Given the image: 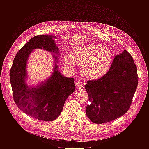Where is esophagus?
Segmentation results:
<instances>
[{
    "instance_id": "esophagus-1",
    "label": "esophagus",
    "mask_w": 149,
    "mask_h": 149,
    "mask_svg": "<svg viewBox=\"0 0 149 149\" xmlns=\"http://www.w3.org/2000/svg\"><path fill=\"white\" fill-rule=\"evenodd\" d=\"M75 85H76V87L78 88V89H81L83 86V83L81 81H75Z\"/></svg>"
}]
</instances>
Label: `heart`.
I'll use <instances>...</instances> for the list:
<instances>
[{"label":"heart","mask_w":149,"mask_h":149,"mask_svg":"<svg viewBox=\"0 0 149 149\" xmlns=\"http://www.w3.org/2000/svg\"><path fill=\"white\" fill-rule=\"evenodd\" d=\"M112 61L109 49L96 44L77 47L71 51L70 55L65 57V65L75 69L76 63L81 65L82 73L91 79H99L106 74Z\"/></svg>","instance_id":"heart-1"}]
</instances>
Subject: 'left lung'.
<instances>
[{
    "label": "left lung",
    "instance_id": "obj_1",
    "mask_svg": "<svg viewBox=\"0 0 149 149\" xmlns=\"http://www.w3.org/2000/svg\"><path fill=\"white\" fill-rule=\"evenodd\" d=\"M138 84L137 66L126 50L116 55L109 70L85 85L89 104L86 115L93 123L104 124L124 115L131 104Z\"/></svg>",
    "mask_w": 149,
    "mask_h": 149
}]
</instances>
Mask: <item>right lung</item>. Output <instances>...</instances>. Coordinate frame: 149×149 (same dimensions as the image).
<instances>
[{
    "label": "right lung",
    "mask_w": 149,
    "mask_h": 149,
    "mask_svg": "<svg viewBox=\"0 0 149 149\" xmlns=\"http://www.w3.org/2000/svg\"><path fill=\"white\" fill-rule=\"evenodd\" d=\"M54 38L56 36H35L18 52L10 71V80L13 100L18 107L30 117L40 120L52 121L60 116L64 104L76 89L73 78L63 75L58 69V57L53 54L54 66L52 74L44 81L35 86L26 83L28 78V59L35 49L60 55Z\"/></svg>",
    "instance_id": "obj_1"
}]
</instances>
